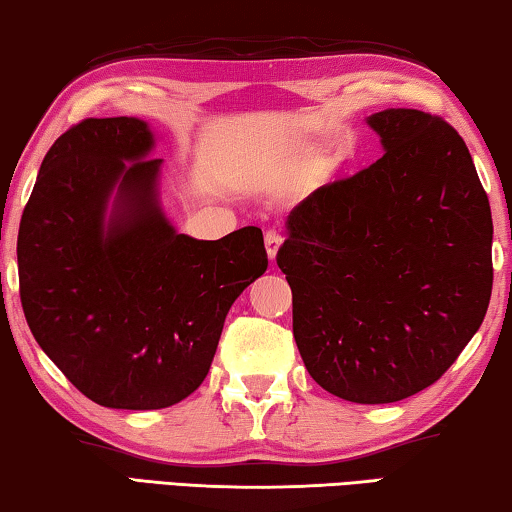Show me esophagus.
Instances as JSON below:
<instances>
[{
    "instance_id": "obj_1",
    "label": "esophagus",
    "mask_w": 512,
    "mask_h": 512,
    "mask_svg": "<svg viewBox=\"0 0 512 512\" xmlns=\"http://www.w3.org/2000/svg\"><path fill=\"white\" fill-rule=\"evenodd\" d=\"M264 246H266V255H269V259L273 262V259L278 257V250L282 246V237H280L278 232L269 230V232L264 234Z\"/></svg>"
}]
</instances>
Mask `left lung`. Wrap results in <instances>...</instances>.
Segmentation results:
<instances>
[{
    "label": "left lung",
    "instance_id": "8db88e82",
    "mask_svg": "<svg viewBox=\"0 0 512 512\" xmlns=\"http://www.w3.org/2000/svg\"><path fill=\"white\" fill-rule=\"evenodd\" d=\"M385 154L291 209L278 266L310 376L353 403L433 385L481 328L492 214L465 141L417 109L367 118Z\"/></svg>",
    "mask_w": 512,
    "mask_h": 512
}]
</instances>
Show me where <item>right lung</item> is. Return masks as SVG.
Instances as JSON below:
<instances>
[{"instance_id": "add662e5", "label": "right lung", "mask_w": 512, "mask_h": 512, "mask_svg": "<svg viewBox=\"0 0 512 512\" xmlns=\"http://www.w3.org/2000/svg\"><path fill=\"white\" fill-rule=\"evenodd\" d=\"M154 141L132 116L70 127L40 164L18 234L38 346L81 394L116 410L196 392L232 303L269 266L255 225L218 241L177 232Z\"/></svg>"}]
</instances>
